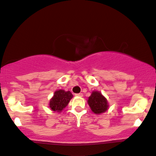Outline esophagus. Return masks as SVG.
Listing matches in <instances>:
<instances>
[{
  "label": "esophagus",
  "instance_id": "esophagus-1",
  "mask_svg": "<svg viewBox=\"0 0 156 156\" xmlns=\"http://www.w3.org/2000/svg\"><path fill=\"white\" fill-rule=\"evenodd\" d=\"M75 95H76V97H83V94H82V93L76 94H75Z\"/></svg>",
  "mask_w": 156,
  "mask_h": 156
}]
</instances>
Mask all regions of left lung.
I'll return each mask as SVG.
<instances>
[{
    "instance_id": "1",
    "label": "left lung",
    "mask_w": 156,
    "mask_h": 156,
    "mask_svg": "<svg viewBox=\"0 0 156 156\" xmlns=\"http://www.w3.org/2000/svg\"><path fill=\"white\" fill-rule=\"evenodd\" d=\"M87 102L91 111L97 115L106 112L109 108L108 100L99 91H93Z\"/></svg>"
}]
</instances>
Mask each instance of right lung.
<instances>
[{
    "label": "right lung",
    "instance_id": "right-lung-1",
    "mask_svg": "<svg viewBox=\"0 0 156 156\" xmlns=\"http://www.w3.org/2000/svg\"><path fill=\"white\" fill-rule=\"evenodd\" d=\"M73 95L70 91H65L63 89L55 91L54 96L49 102V108L52 111L60 113L68 105Z\"/></svg>",
    "mask_w": 156,
    "mask_h": 156
}]
</instances>
